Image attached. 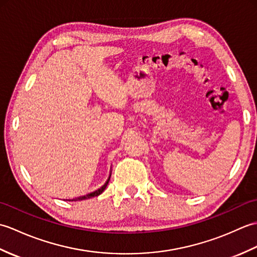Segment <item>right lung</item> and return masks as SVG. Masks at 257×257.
<instances>
[{
	"label": "right lung",
	"instance_id": "add662e5",
	"mask_svg": "<svg viewBox=\"0 0 257 257\" xmlns=\"http://www.w3.org/2000/svg\"><path fill=\"white\" fill-rule=\"evenodd\" d=\"M109 180H110V176H109V178H108V180L106 181V183L102 185L101 188H99L98 190H96V191H94V192H90V193H88V194H86V195H81V196H78V198H75V199H72V200H68V201H81V200H86V199H89V198H92V196H97V195H99L100 193H102L103 192V190L106 189V187H107V184H108V182H109Z\"/></svg>",
	"mask_w": 257,
	"mask_h": 257
}]
</instances>
